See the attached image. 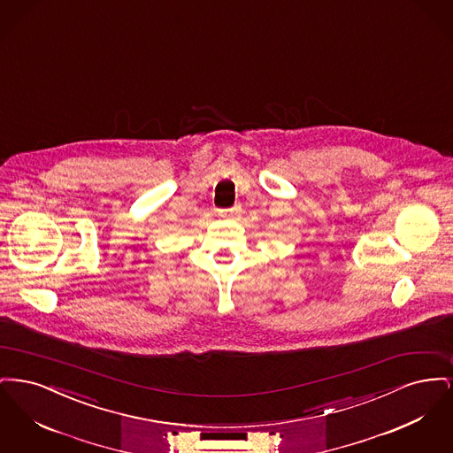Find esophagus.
<instances>
[{"label":"esophagus","instance_id":"1","mask_svg":"<svg viewBox=\"0 0 453 453\" xmlns=\"http://www.w3.org/2000/svg\"><path fill=\"white\" fill-rule=\"evenodd\" d=\"M222 216H239L241 214V205H234L233 209H227V211H220Z\"/></svg>","mask_w":453,"mask_h":453}]
</instances>
